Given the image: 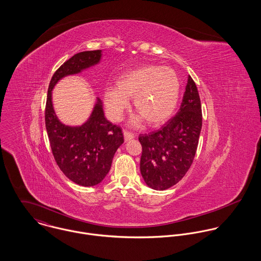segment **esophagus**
Masks as SVG:
<instances>
[{
	"mask_svg": "<svg viewBox=\"0 0 261 261\" xmlns=\"http://www.w3.org/2000/svg\"><path fill=\"white\" fill-rule=\"evenodd\" d=\"M123 138H124L125 142H128V141L134 139V135L132 133H128V132H123Z\"/></svg>",
	"mask_w": 261,
	"mask_h": 261,
	"instance_id": "esophagus-1",
	"label": "esophagus"
}]
</instances>
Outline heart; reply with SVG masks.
<instances>
[{
	"instance_id": "b5f03b06",
	"label": "heart",
	"mask_w": 261,
	"mask_h": 261,
	"mask_svg": "<svg viewBox=\"0 0 261 261\" xmlns=\"http://www.w3.org/2000/svg\"><path fill=\"white\" fill-rule=\"evenodd\" d=\"M180 94V81L170 67L147 65L119 75L115 87L109 86L103 93V102L111 119L118 121L133 98L138 112L134 124L146 119L149 125L165 122L175 111Z\"/></svg>"
}]
</instances>
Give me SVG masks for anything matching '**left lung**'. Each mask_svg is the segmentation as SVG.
Instances as JSON below:
<instances>
[{
    "label": "left lung",
    "mask_w": 261,
    "mask_h": 261,
    "mask_svg": "<svg viewBox=\"0 0 261 261\" xmlns=\"http://www.w3.org/2000/svg\"><path fill=\"white\" fill-rule=\"evenodd\" d=\"M202 128V109L197 86L189 75L179 112L161 129L141 135V174L153 190L176 185L190 169Z\"/></svg>",
    "instance_id": "obj_1"
}]
</instances>
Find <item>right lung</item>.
Instances as JSON below:
<instances>
[{"instance_id": "right-lung-1", "label": "right lung", "mask_w": 261, "mask_h": 261, "mask_svg": "<svg viewBox=\"0 0 261 261\" xmlns=\"http://www.w3.org/2000/svg\"><path fill=\"white\" fill-rule=\"evenodd\" d=\"M101 56V50L83 51L63 63L51 78L46 101L45 124L54 159L69 180L83 187L95 186L103 181L115 151L123 143V136L119 126L106 118L98 97L81 125L63 123L54 110L52 90L62 78L98 64Z\"/></svg>"}]
</instances>
